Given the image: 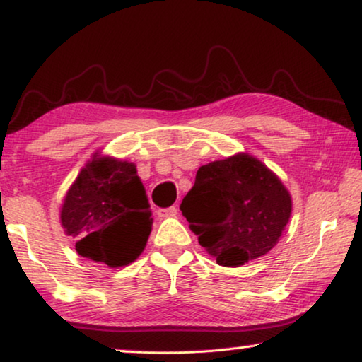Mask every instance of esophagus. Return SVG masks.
I'll use <instances>...</instances> for the list:
<instances>
[{"mask_svg":"<svg viewBox=\"0 0 362 362\" xmlns=\"http://www.w3.org/2000/svg\"><path fill=\"white\" fill-rule=\"evenodd\" d=\"M177 212H179V209H177L175 206H170V208L159 209V211H158V216H159V217H175Z\"/></svg>","mask_w":362,"mask_h":362,"instance_id":"esophagus-1","label":"esophagus"}]
</instances>
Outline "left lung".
<instances>
[{"instance_id": "left-lung-1", "label": "left lung", "mask_w": 362, "mask_h": 362, "mask_svg": "<svg viewBox=\"0 0 362 362\" xmlns=\"http://www.w3.org/2000/svg\"><path fill=\"white\" fill-rule=\"evenodd\" d=\"M180 211L219 266L238 267L279 243L291 216V197L266 164L237 153L198 169Z\"/></svg>"}]
</instances>
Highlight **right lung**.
<instances>
[{
  "mask_svg": "<svg viewBox=\"0 0 362 362\" xmlns=\"http://www.w3.org/2000/svg\"><path fill=\"white\" fill-rule=\"evenodd\" d=\"M61 226L80 256L112 269L134 262L153 227L136 165L96 151L69 187Z\"/></svg>",
  "mask_w": 362,
  "mask_h": 362,
  "instance_id": "add662e5",
  "label": "right lung"
}]
</instances>
